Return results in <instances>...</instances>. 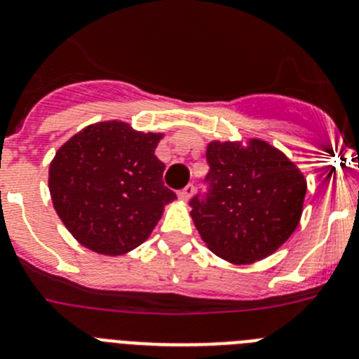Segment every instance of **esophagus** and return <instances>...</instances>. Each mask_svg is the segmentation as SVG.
Masks as SVG:
<instances>
[{
  "mask_svg": "<svg viewBox=\"0 0 359 359\" xmlns=\"http://www.w3.org/2000/svg\"><path fill=\"white\" fill-rule=\"evenodd\" d=\"M192 194H194V185H190V183H189L185 189L180 190V194H177V196H180V199H183V201H189V199L192 198Z\"/></svg>",
  "mask_w": 359,
  "mask_h": 359,
  "instance_id": "obj_1",
  "label": "esophagus"
}]
</instances>
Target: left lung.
I'll list each match as a JSON object with an SVG mask.
<instances>
[{
    "label": "left lung",
    "instance_id": "1",
    "mask_svg": "<svg viewBox=\"0 0 359 359\" xmlns=\"http://www.w3.org/2000/svg\"><path fill=\"white\" fill-rule=\"evenodd\" d=\"M207 161V192L190 199V215L208 248L233 264L277 252L302 215L307 185L297 165L255 138L246 147L212 142Z\"/></svg>",
    "mask_w": 359,
    "mask_h": 359
}]
</instances>
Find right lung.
<instances>
[{"label": "right lung", "instance_id": "add662e5", "mask_svg": "<svg viewBox=\"0 0 359 359\" xmlns=\"http://www.w3.org/2000/svg\"><path fill=\"white\" fill-rule=\"evenodd\" d=\"M161 135L98 122L72 136L50 163L53 208L82 246L122 255L140 246L176 194L154 154Z\"/></svg>", "mask_w": 359, "mask_h": 359}]
</instances>
